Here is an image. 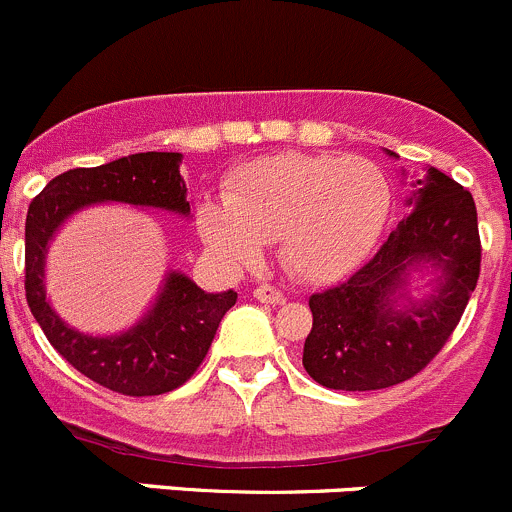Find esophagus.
<instances>
[{"instance_id": "esophagus-1", "label": "esophagus", "mask_w": 512, "mask_h": 512, "mask_svg": "<svg viewBox=\"0 0 512 512\" xmlns=\"http://www.w3.org/2000/svg\"><path fill=\"white\" fill-rule=\"evenodd\" d=\"M256 300H261V303H268V305H281L283 300H286V295H283L278 288L268 286V283H263V286H256Z\"/></svg>"}]
</instances>
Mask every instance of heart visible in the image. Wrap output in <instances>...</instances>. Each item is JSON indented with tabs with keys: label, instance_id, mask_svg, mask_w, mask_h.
<instances>
[{
	"label": "heart",
	"instance_id": "1",
	"mask_svg": "<svg viewBox=\"0 0 512 512\" xmlns=\"http://www.w3.org/2000/svg\"><path fill=\"white\" fill-rule=\"evenodd\" d=\"M392 212V184L362 157L281 152L226 179V199H204L197 229L214 256L254 266L278 239L295 278L330 283L355 271Z\"/></svg>",
	"mask_w": 512,
	"mask_h": 512
}]
</instances>
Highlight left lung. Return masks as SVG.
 Returning <instances> with one entry per match:
<instances>
[{
    "mask_svg": "<svg viewBox=\"0 0 512 512\" xmlns=\"http://www.w3.org/2000/svg\"><path fill=\"white\" fill-rule=\"evenodd\" d=\"M414 187L412 214L377 254L340 286L310 295L303 367L323 387L370 392L412 379L439 355L476 291L481 236L471 192L434 167ZM412 267L440 273L419 304L406 298Z\"/></svg>",
    "mask_w": 512,
    "mask_h": 512,
    "instance_id": "8db88e82",
    "label": "left lung"
}]
</instances>
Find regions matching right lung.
Here are the masks:
<instances>
[{"label":"right lung","instance_id":"obj_1","mask_svg":"<svg viewBox=\"0 0 512 512\" xmlns=\"http://www.w3.org/2000/svg\"><path fill=\"white\" fill-rule=\"evenodd\" d=\"M179 152H138L100 167H76L54 177L26 214V303L63 360L88 379L125 397H155L187 382L202 360L236 293H207L184 273H167L145 318L120 335L78 333L46 300L49 241L78 209L100 202L165 209L189 217Z\"/></svg>","mask_w":512,"mask_h":512}]
</instances>
